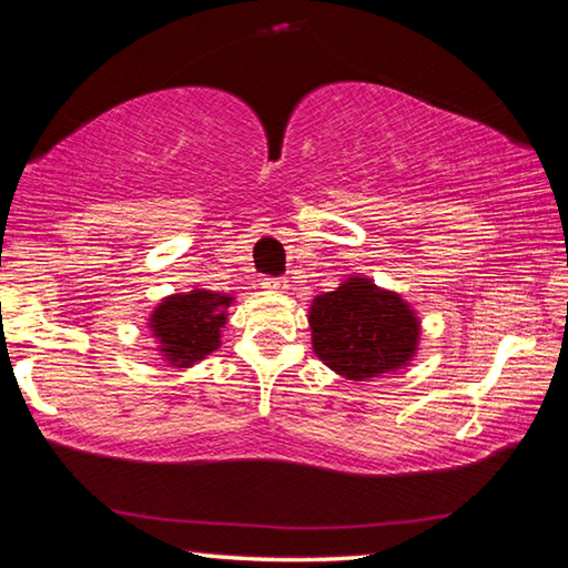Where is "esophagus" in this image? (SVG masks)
Wrapping results in <instances>:
<instances>
[{"instance_id":"esophagus-1","label":"esophagus","mask_w":568,"mask_h":568,"mask_svg":"<svg viewBox=\"0 0 568 568\" xmlns=\"http://www.w3.org/2000/svg\"><path fill=\"white\" fill-rule=\"evenodd\" d=\"M265 291H271V293H283V291H287V281L285 277H263V283H261Z\"/></svg>"}]
</instances>
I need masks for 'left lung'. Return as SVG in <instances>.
<instances>
[{"mask_svg":"<svg viewBox=\"0 0 568 568\" xmlns=\"http://www.w3.org/2000/svg\"><path fill=\"white\" fill-rule=\"evenodd\" d=\"M313 353L348 381L396 373L416 358L420 318L396 291L368 275H348L307 307Z\"/></svg>","mask_w":568,"mask_h":568,"instance_id":"8db88e82","label":"left lung"}]
</instances>
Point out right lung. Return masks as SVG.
<instances>
[{
    "label": "right lung",
    "instance_id": "1",
    "mask_svg": "<svg viewBox=\"0 0 568 568\" xmlns=\"http://www.w3.org/2000/svg\"><path fill=\"white\" fill-rule=\"evenodd\" d=\"M233 301V295L205 291V287L162 297L148 318L160 358L175 368H192L210 353H215L223 343L220 335H223L227 307Z\"/></svg>",
    "mask_w": 568,
    "mask_h": 568
}]
</instances>
